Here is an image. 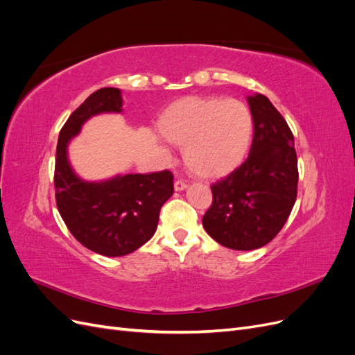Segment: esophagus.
Returning a JSON list of instances; mask_svg holds the SVG:
<instances>
[{
  "instance_id": "obj_1",
  "label": "esophagus",
  "mask_w": 355,
  "mask_h": 355,
  "mask_svg": "<svg viewBox=\"0 0 355 355\" xmlns=\"http://www.w3.org/2000/svg\"><path fill=\"white\" fill-rule=\"evenodd\" d=\"M187 187H188V184H187L185 180L178 179V180L175 182V189H176V191H184Z\"/></svg>"
}]
</instances>
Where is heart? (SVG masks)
Listing matches in <instances>:
<instances>
[{"label": "heart", "instance_id": "heart-1", "mask_svg": "<svg viewBox=\"0 0 355 355\" xmlns=\"http://www.w3.org/2000/svg\"><path fill=\"white\" fill-rule=\"evenodd\" d=\"M158 132L184 146L187 167L204 179L223 178L249 155L254 120L249 106L218 96H187L158 118Z\"/></svg>", "mask_w": 355, "mask_h": 355}]
</instances>
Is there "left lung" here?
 I'll list each match as a JSON object with an SVG mask.
<instances>
[{
	"mask_svg": "<svg viewBox=\"0 0 355 355\" xmlns=\"http://www.w3.org/2000/svg\"><path fill=\"white\" fill-rule=\"evenodd\" d=\"M254 135L247 159L213 184L202 227L234 250H254L282 231L297 196L295 139L283 115L263 94L249 96Z\"/></svg>",
	"mask_w": 355,
	"mask_h": 355,
	"instance_id": "obj_1",
	"label": "left lung"
}]
</instances>
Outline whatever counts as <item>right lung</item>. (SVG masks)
<instances>
[{
    "mask_svg": "<svg viewBox=\"0 0 355 355\" xmlns=\"http://www.w3.org/2000/svg\"><path fill=\"white\" fill-rule=\"evenodd\" d=\"M121 92L103 87L75 110L59 133L55 192L60 216L69 232L89 250L103 256H124L153 237L163 204L173 194L168 170L116 176L106 182H84L73 173L67 157L69 139L85 120L101 112H121Z\"/></svg>",
    "mask_w": 355,
    "mask_h": 355,
    "instance_id": "right-lung-1",
    "label": "right lung"
}]
</instances>
